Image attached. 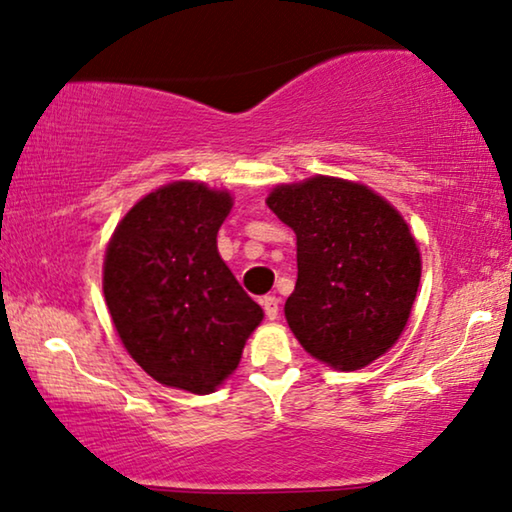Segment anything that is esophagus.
I'll return each mask as SVG.
<instances>
[{
  "mask_svg": "<svg viewBox=\"0 0 512 512\" xmlns=\"http://www.w3.org/2000/svg\"><path fill=\"white\" fill-rule=\"evenodd\" d=\"M263 309H265V316H268L270 321H274V318L279 316V298H277V295H265Z\"/></svg>",
  "mask_w": 512,
  "mask_h": 512,
  "instance_id": "obj_1",
  "label": "esophagus"
}]
</instances>
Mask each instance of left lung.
<instances>
[{"label":"left lung","instance_id":"8db88e82","mask_svg":"<svg viewBox=\"0 0 512 512\" xmlns=\"http://www.w3.org/2000/svg\"><path fill=\"white\" fill-rule=\"evenodd\" d=\"M268 207L298 238V281L284 314L309 355L355 372L397 342L420 284L402 214L365 184L316 175L281 184Z\"/></svg>","mask_w":512,"mask_h":512}]
</instances>
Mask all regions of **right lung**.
<instances>
[{"instance_id":"right-lung-1","label":"right lung","mask_w":512,"mask_h":512,"mask_svg":"<svg viewBox=\"0 0 512 512\" xmlns=\"http://www.w3.org/2000/svg\"><path fill=\"white\" fill-rule=\"evenodd\" d=\"M233 207L203 182L166 184L131 207L103 261V295L129 355L170 388L212 392L242 358L263 309L221 261Z\"/></svg>"}]
</instances>
